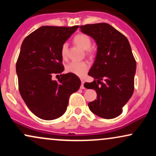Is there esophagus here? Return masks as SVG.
<instances>
[{
    "label": "esophagus",
    "instance_id": "34e87169",
    "mask_svg": "<svg viewBox=\"0 0 156 156\" xmlns=\"http://www.w3.org/2000/svg\"><path fill=\"white\" fill-rule=\"evenodd\" d=\"M83 84H84V80H81V85H80V89H84L85 88V87H84V86H83Z\"/></svg>",
    "mask_w": 156,
    "mask_h": 156
}]
</instances>
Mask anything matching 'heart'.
<instances>
[{"label":"heart","mask_w":156,"mask_h":156,"mask_svg":"<svg viewBox=\"0 0 156 156\" xmlns=\"http://www.w3.org/2000/svg\"><path fill=\"white\" fill-rule=\"evenodd\" d=\"M73 41L77 45L79 46L85 51V53L88 55H91L93 53V50L91 48L92 40L87 34L80 33L75 36ZM61 54L64 58L67 57L68 54V44L64 42L61 48ZM89 69V64L87 62H72L69 63L66 67L67 73H73L76 76L82 77L83 76Z\"/></svg>","instance_id":"b5f03b06"}]
</instances>
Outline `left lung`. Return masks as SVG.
Segmentation results:
<instances>
[{
  "label": "left lung",
  "mask_w": 156,
  "mask_h": 156,
  "mask_svg": "<svg viewBox=\"0 0 156 156\" xmlns=\"http://www.w3.org/2000/svg\"><path fill=\"white\" fill-rule=\"evenodd\" d=\"M80 28L98 44L95 61L89 72L94 80L84 83L86 88L94 89L98 94L97 100L89 103V108L104 119L117 117L134 90L136 62L129 42L108 23L87 24Z\"/></svg>",
  "instance_id": "obj_1"
}]
</instances>
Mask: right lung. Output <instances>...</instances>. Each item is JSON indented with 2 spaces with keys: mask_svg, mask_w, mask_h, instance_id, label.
<instances>
[{
  "mask_svg": "<svg viewBox=\"0 0 156 156\" xmlns=\"http://www.w3.org/2000/svg\"><path fill=\"white\" fill-rule=\"evenodd\" d=\"M78 26H42L23 40L16 63L20 95L37 117L52 120L63 115L69 98L78 90L80 80L73 73L62 74L61 48Z\"/></svg>",
  "mask_w": 156,
  "mask_h": 156,
  "instance_id": "add662e5",
  "label": "right lung"
}]
</instances>
